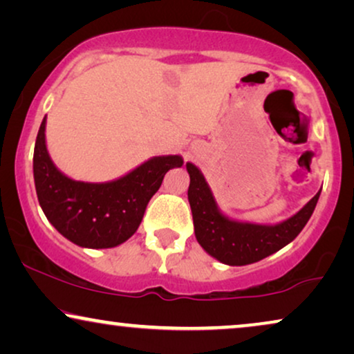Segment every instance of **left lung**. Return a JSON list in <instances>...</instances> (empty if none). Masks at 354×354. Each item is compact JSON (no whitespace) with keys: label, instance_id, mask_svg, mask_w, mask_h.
<instances>
[{"label":"left lung","instance_id":"8db88e82","mask_svg":"<svg viewBox=\"0 0 354 354\" xmlns=\"http://www.w3.org/2000/svg\"><path fill=\"white\" fill-rule=\"evenodd\" d=\"M190 174V203L195 236L207 254L227 266H246L274 254L297 239L317 205L316 193L297 214L279 224H253L232 219L217 206L211 187L195 164L187 162Z\"/></svg>","mask_w":354,"mask_h":354}]
</instances>
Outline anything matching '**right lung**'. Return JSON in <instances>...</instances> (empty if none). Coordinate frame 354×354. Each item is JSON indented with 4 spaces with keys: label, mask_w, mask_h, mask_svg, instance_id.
<instances>
[{
    "label": "right lung",
    "mask_w": 354,
    "mask_h": 354,
    "mask_svg": "<svg viewBox=\"0 0 354 354\" xmlns=\"http://www.w3.org/2000/svg\"><path fill=\"white\" fill-rule=\"evenodd\" d=\"M46 115L33 151V180L43 212L62 236L82 248H114L137 232L149 200L166 172L183 166L178 154L149 158L125 176L109 182L67 177L46 148Z\"/></svg>",
    "instance_id": "1"
}]
</instances>
